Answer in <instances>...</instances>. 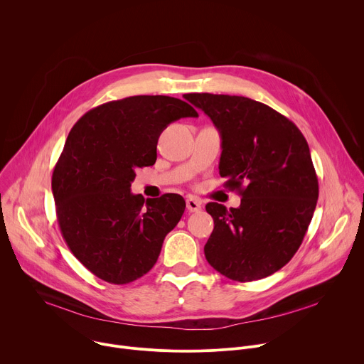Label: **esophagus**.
<instances>
[{"label":"esophagus","instance_id":"obj_1","mask_svg":"<svg viewBox=\"0 0 364 364\" xmlns=\"http://www.w3.org/2000/svg\"><path fill=\"white\" fill-rule=\"evenodd\" d=\"M186 205H187V210H188L190 213H193V212H200V210H201V201H200L198 198H193V197L187 198Z\"/></svg>","mask_w":364,"mask_h":364}]
</instances>
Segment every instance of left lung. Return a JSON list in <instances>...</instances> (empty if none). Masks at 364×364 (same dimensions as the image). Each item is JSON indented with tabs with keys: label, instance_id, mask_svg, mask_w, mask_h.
<instances>
[{
	"label": "left lung",
	"instance_id": "1",
	"mask_svg": "<svg viewBox=\"0 0 364 364\" xmlns=\"http://www.w3.org/2000/svg\"><path fill=\"white\" fill-rule=\"evenodd\" d=\"M222 136L219 173L240 196L237 209L207 203L215 229L204 255L232 281L262 279L285 267L302 243L318 200L306 139L288 118L245 96L187 93Z\"/></svg>",
	"mask_w": 364,
	"mask_h": 364
}]
</instances>
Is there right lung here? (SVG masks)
I'll return each instance as SVG.
<instances>
[{
	"mask_svg": "<svg viewBox=\"0 0 364 364\" xmlns=\"http://www.w3.org/2000/svg\"><path fill=\"white\" fill-rule=\"evenodd\" d=\"M197 118L187 102L139 95L103 103L70 129L51 177L63 239L97 278L124 285L157 262L186 201L167 193H131L135 170L155 164L161 132L180 118Z\"/></svg>",
	"mask_w": 364,
	"mask_h": 364,
	"instance_id": "right-lung-1",
	"label": "right lung"
}]
</instances>
